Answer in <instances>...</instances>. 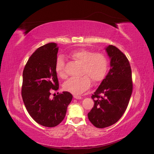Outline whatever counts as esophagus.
Wrapping results in <instances>:
<instances>
[{
	"label": "esophagus",
	"mask_w": 154,
	"mask_h": 154,
	"mask_svg": "<svg viewBox=\"0 0 154 154\" xmlns=\"http://www.w3.org/2000/svg\"><path fill=\"white\" fill-rule=\"evenodd\" d=\"M73 97H74V98H75V99H81V98H82L81 96H77V95H74Z\"/></svg>",
	"instance_id": "34e87169"
}]
</instances>
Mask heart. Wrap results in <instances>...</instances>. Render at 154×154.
I'll list each match as a JSON object with an SVG mask.
<instances>
[{
	"mask_svg": "<svg viewBox=\"0 0 154 154\" xmlns=\"http://www.w3.org/2000/svg\"><path fill=\"white\" fill-rule=\"evenodd\" d=\"M71 57L77 62L82 63L81 77H72L64 83V90L75 95L83 93L91 87V81L94 83L101 82L104 79L109 67L108 59L100 52H94L87 49H81L71 53ZM55 70L58 75L62 78L67 77L65 68V60L62 56L56 60Z\"/></svg>",
	"mask_w": 154,
	"mask_h": 154,
	"instance_id": "1",
	"label": "heart"
}]
</instances>
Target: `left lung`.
I'll use <instances>...</instances> for the list:
<instances>
[{"label": "left lung", "instance_id": "obj_1", "mask_svg": "<svg viewBox=\"0 0 154 154\" xmlns=\"http://www.w3.org/2000/svg\"><path fill=\"white\" fill-rule=\"evenodd\" d=\"M111 68L91 98L94 105L88 113L89 121L97 128L112 125L123 116L133 92L130 63L119 48L109 45L106 48Z\"/></svg>", "mask_w": 154, "mask_h": 154}]
</instances>
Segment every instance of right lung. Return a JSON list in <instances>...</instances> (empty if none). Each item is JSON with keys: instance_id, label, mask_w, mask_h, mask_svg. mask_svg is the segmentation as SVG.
Here are the masks:
<instances>
[{"instance_id": "1", "label": "right lung", "mask_w": 154, "mask_h": 154, "mask_svg": "<svg viewBox=\"0 0 154 154\" xmlns=\"http://www.w3.org/2000/svg\"><path fill=\"white\" fill-rule=\"evenodd\" d=\"M58 48L54 42L37 48L27 60L23 71L21 96L31 117L38 124L47 127L59 125L66 116L73 96L63 92L49 98L52 91L59 88L55 70Z\"/></svg>"}]
</instances>
